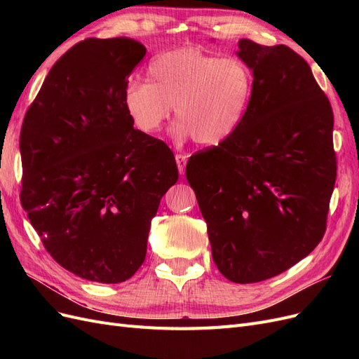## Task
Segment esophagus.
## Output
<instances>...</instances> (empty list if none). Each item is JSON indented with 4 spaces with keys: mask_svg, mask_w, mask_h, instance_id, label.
<instances>
[{
    "mask_svg": "<svg viewBox=\"0 0 359 359\" xmlns=\"http://www.w3.org/2000/svg\"><path fill=\"white\" fill-rule=\"evenodd\" d=\"M175 160H177V165H178L180 175H184V172H186V165H187V156L186 154H177Z\"/></svg>",
    "mask_w": 359,
    "mask_h": 359,
    "instance_id": "1",
    "label": "esophagus"
}]
</instances>
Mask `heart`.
<instances>
[{
  "label": "heart",
  "instance_id": "obj_1",
  "mask_svg": "<svg viewBox=\"0 0 359 359\" xmlns=\"http://www.w3.org/2000/svg\"><path fill=\"white\" fill-rule=\"evenodd\" d=\"M147 81L126 83L124 109L136 128L153 135L173 107L178 121L170 136L178 144L193 137L205 148L223 145L243 127L253 100V73L244 61L193 46L158 53Z\"/></svg>",
  "mask_w": 359,
  "mask_h": 359
}]
</instances>
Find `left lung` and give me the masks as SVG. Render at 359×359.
Wrapping results in <instances>:
<instances>
[{
  "instance_id": "1",
  "label": "left lung",
  "mask_w": 359,
  "mask_h": 359,
  "mask_svg": "<svg viewBox=\"0 0 359 359\" xmlns=\"http://www.w3.org/2000/svg\"><path fill=\"white\" fill-rule=\"evenodd\" d=\"M236 55L255 79L245 121L223 145L191 156L186 177L214 264L245 285L285 273L320 243L337 166L331 104L304 58L247 39Z\"/></svg>"
}]
</instances>
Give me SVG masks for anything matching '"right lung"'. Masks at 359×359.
<instances>
[{"label":"right lung","mask_w":359,"mask_h":359,"mask_svg":"<svg viewBox=\"0 0 359 359\" xmlns=\"http://www.w3.org/2000/svg\"><path fill=\"white\" fill-rule=\"evenodd\" d=\"M145 53L127 37L74 45L20 130V203L48 253L97 283H121L144 264L151 220L178 181L169 147L136 130L123 104Z\"/></svg>","instance_id":"right-lung-1"}]
</instances>
